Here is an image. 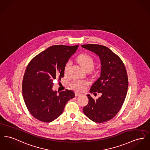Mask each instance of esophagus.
<instances>
[{"label": "esophagus", "mask_w": 150, "mask_h": 150, "mask_svg": "<svg viewBox=\"0 0 150 150\" xmlns=\"http://www.w3.org/2000/svg\"><path fill=\"white\" fill-rule=\"evenodd\" d=\"M81 96V94L79 93H78V92H75V96Z\"/></svg>", "instance_id": "34e87169"}]
</instances>
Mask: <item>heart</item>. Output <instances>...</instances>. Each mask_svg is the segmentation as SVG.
Listing matches in <instances>:
<instances>
[{
	"mask_svg": "<svg viewBox=\"0 0 150 150\" xmlns=\"http://www.w3.org/2000/svg\"><path fill=\"white\" fill-rule=\"evenodd\" d=\"M77 60L80 65L87 71H91L94 68V61L93 59L88 54H86V53L81 54L77 57ZM70 66H71V62L70 61H67L64 68V72L65 74H67L68 73ZM88 84V82L85 81L76 80L73 81L70 85L73 89L79 91H81L84 90V89L85 88V86H87Z\"/></svg>",
	"mask_w": 150,
	"mask_h": 150,
	"instance_id": "heart-1",
	"label": "heart"
}]
</instances>
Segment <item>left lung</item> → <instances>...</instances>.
I'll list each match as a JSON object with an SVG mask.
<instances>
[{"label":"left lung","instance_id":"obj_1","mask_svg":"<svg viewBox=\"0 0 150 150\" xmlns=\"http://www.w3.org/2000/svg\"><path fill=\"white\" fill-rule=\"evenodd\" d=\"M81 47L98 56L101 64L100 77L90 90L101 96L94 100L88 94L89 102L83 111L93 122H105L117 114L125 100L129 85L126 69L120 57L108 47L98 44Z\"/></svg>","mask_w":150,"mask_h":150}]
</instances>
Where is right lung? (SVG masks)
Instances as JSON below:
<instances>
[{"instance_id":"obj_1","label":"right lung","mask_w":150,"mask_h":150,"mask_svg":"<svg viewBox=\"0 0 150 150\" xmlns=\"http://www.w3.org/2000/svg\"><path fill=\"white\" fill-rule=\"evenodd\" d=\"M78 47L51 46L28 64L23 77L22 92L28 110L36 119L44 122L57 119L68 100L74 97L71 90L58 93L52 88L54 80H61L64 76V66Z\"/></svg>"}]
</instances>
